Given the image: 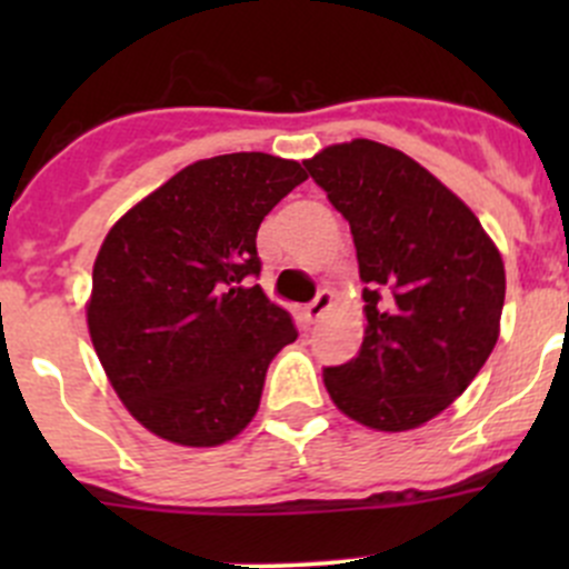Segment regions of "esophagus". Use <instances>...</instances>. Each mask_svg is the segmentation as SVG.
<instances>
[{"label":"esophagus","mask_w":569,"mask_h":569,"mask_svg":"<svg viewBox=\"0 0 569 569\" xmlns=\"http://www.w3.org/2000/svg\"><path fill=\"white\" fill-rule=\"evenodd\" d=\"M330 302H332V297H330V291L327 289H321L319 295H317V300L311 302V306L306 308V317H308V321H317L321 313L327 311V308H330Z\"/></svg>","instance_id":"obj_1"}]
</instances>
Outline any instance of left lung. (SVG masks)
<instances>
[{
	"label": "left lung",
	"instance_id": "1",
	"mask_svg": "<svg viewBox=\"0 0 569 569\" xmlns=\"http://www.w3.org/2000/svg\"><path fill=\"white\" fill-rule=\"evenodd\" d=\"M302 164L349 222L366 283L363 343L358 358L327 366V393L369 429L421 427L496 347L501 252L449 187L396 148L352 140Z\"/></svg>",
	"mask_w": 569,
	"mask_h": 569
}]
</instances>
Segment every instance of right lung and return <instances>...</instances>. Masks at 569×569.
Returning a JSON list of instances; mask_svg holds the SVG:
<instances>
[{
	"mask_svg": "<svg viewBox=\"0 0 569 569\" xmlns=\"http://www.w3.org/2000/svg\"><path fill=\"white\" fill-rule=\"evenodd\" d=\"M291 159L189 164L126 211L93 263L88 327L126 410L178 446H220L252 421L291 313L252 278L263 217L306 181Z\"/></svg>",
	"mask_w": 569,
	"mask_h": 569,
	"instance_id": "right-lung-1",
	"label": "right lung"
}]
</instances>
